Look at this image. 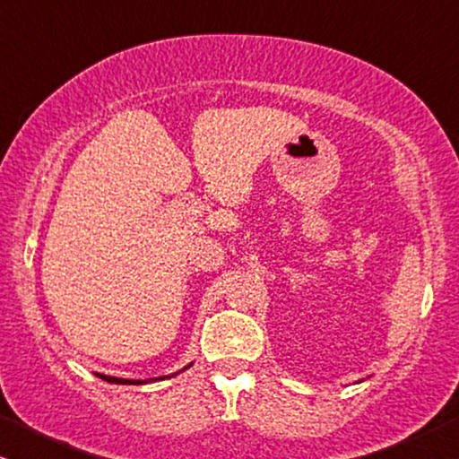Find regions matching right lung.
I'll list each match as a JSON object with an SVG mask.
<instances>
[{"mask_svg":"<svg viewBox=\"0 0 459 459\" xmlns=\"http://www.w3.org/2000/svg\"><path fill=\"white\" fill-rule=\"evenodd\" d=\"M192 366V363H190ZM190 366H186L184 369H187ZM184 369H181V372H184ZM98 378H102V380H106V382H110V385H146L148 380H129V378H115V376H106V374H96ZM167 376H162V378H154V380H165Z\"/></svg>","mask_w":459,"mask_h":459,"instance_id":"1","label":"right lung"}]
</instances>
